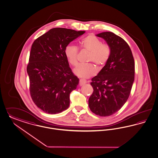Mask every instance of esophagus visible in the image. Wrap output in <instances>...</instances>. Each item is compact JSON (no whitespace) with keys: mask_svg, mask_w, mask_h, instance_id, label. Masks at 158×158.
I'll return each instance as SVG.
<instances>
[{"mask_svg":"<svg viewBox=\"0 0 158 158\" xmlns=\"http://www.w3.org/2000/svg\"><path fill=\"white\" fill-rule=\"evenodd\" d=\"M87 83L86 82V81H85V80H84V79H80V81H79V85L81 86H83V85H84L85 84H86Z\"/></svg>","mask_w":158,"mask_h":158,"instance_id":"1","label":"esophagus"}]
</instances>
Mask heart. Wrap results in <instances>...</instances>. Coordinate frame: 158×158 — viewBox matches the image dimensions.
I'll use <instances>...</instances> for the list:
<instances>
[{
	"instance_id": "1",
	"label": "heart",
	"mask_w": 158,
	"mask_h": 158,
	"mask_svg": "<svg viewBox=\"0 0 158 158\" xmlns=\"http://www.w3.org/2000/svg\"><path fill=\"white\" fill-rule=\"evenodd\" d=\"M80 46L82 49L90 52L88 61L94 62L99 68L105 65L110 57L111 48L109 44L102 43L99 38L93 34L83 38L80 41ZM64 52L68 62L72 65H76L77 64V47L73 45H68ZM73 72L76 76L88 78L96 73L97 68L93 64L79 65Z\"/></svg>"
}]
</instances>
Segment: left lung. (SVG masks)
<instances>
[{"mask_svg": "<svg viewBox=\"0 0 158 158\" xmlns=\"http://www.w3.org/2000/svg\"><path fill=\"white\" fill-rule=\"evenodd\" d=\"M103 38L111 48L108 62L97 76L92 79L93 92L89 106L95 114L107 117L124 106L134 81L135 62L128 44L112 32L96 35Z\"/></svg>", "mask_w": 158, "mask_h": 158, "instance_id": "obj_1", "label": "left lung"}]
</instances>
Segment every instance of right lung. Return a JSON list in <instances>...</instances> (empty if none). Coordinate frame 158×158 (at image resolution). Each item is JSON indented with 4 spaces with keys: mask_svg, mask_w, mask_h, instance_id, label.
I'll return each instance as SVG.
<instances>
[{
    "mask_svg": "<svg viewBox=\"0 0 158 158\" xmlns=\"http://www.w3.org/2000/svg\"><path fill=\"white\" fill-rule=\"evenodd\" d=\"M85 33L54 28L32 44L27 68L30 92L34 103L46 113H60L69 106L70 93L79 79L72 72L64 51L71 41Z\"/></svg>",
    "mask_w": 158,
    "mask_h": 158,
    "instance_id": "1",
    "label": "right lung"
}]
</instances>
